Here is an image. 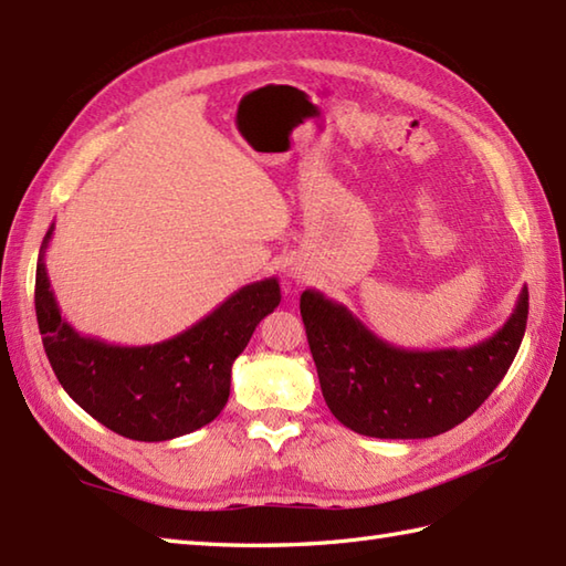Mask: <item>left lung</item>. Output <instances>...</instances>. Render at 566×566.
<instances>
[{"mask_svg":"<svg viewBox=\"0 0 566 566\" xmlns=\"http://www.w3.org/2000/svg\"><path fill=\"white\" fill-rule=\"evenodd\" d=\"M298 306L331 413L359 436L418 440L460 426L506 377L525 335L527 286L491 338L462 350H403L318 290Z\"/></svg>","mask_w":566,"mask_h":566,"instance_id":"obj_1","label":"left lung"}]
</instances>
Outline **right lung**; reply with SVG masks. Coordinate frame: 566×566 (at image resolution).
Wrapping results in <instances>:
<instances>
[{
    "label": "right lung",
    "instance_id": "1",
    "mask_svg": "<svg viewBox=\"0 0 566 566\" xmlns=\"http://www.w3.org/2000/svg\"><path fill=\"white\" fill-rule=\"evenodd\" d=\"M51 223L35 264V318L67 396L102 426L143 442L195 432L223 411L231 369L258 323L280 306L276 276L240 286L195 326L153 345H114L60 316L45 270Z\"/></svg>",
    "mask_w": 566,
    "mask_h": 566
}]
</instances>
